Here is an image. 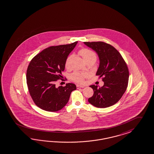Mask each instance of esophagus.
Returning <instances> with one entry per match:
<instances>
[{
	"mask_svg": "<svg viewBox=\"0 0 154 154\" xmlns=\"http://www.w3.org/2000/svg\"><path fill=\"white\" fill-rule=\"evenodd\" d=\"M76 87H77V88H84L85 87V86H83V85H76Z\"/></svg>",
	"mask_w": 154,
	"mask_h": 154,
	"instance_id": "1",
	"label": "esophagus"
}]
</instances>
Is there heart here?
Here are the masks:
<instances>
[{
    "mask_svg": "<svg viewBox=\"0 0 154 154\" xmlns=\"http://www.w3.org/2000/svg\"><path fill=\"white\" fill-rule=\"evenodd\" d=\"M79 54L85 59L86 62L92 59H97V55L95 52L90 49L83 48L79 51ZM72 55H69L65 60L64 67L67 70L71 69V63L72 60ZM86 76V74L79 72H74L71 75V79L78 83H83L84 82V78Z\"/></svg>",
    "mask_w": 154,
    "mask_h": 154,
    "instance_id": "1",
    "label": "heart"
}]
</instances>
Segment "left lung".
Returning <instances> with one entry per match:
<instances>
[{"mask_svg": "<svg viewBox=\"0 0 154 154\" xmlns=\"http://www.w3.org/2000/svg\"><path fill=\"white\" fill-rule=\"evenodd\" d=\"M85 45L97 52L100 64L97 75L102 78L104 85L97 88L90 86L94 90L88 102L97 108H106L118 102L125 92L129 78V71L119 52L104 42H85Z\"/></svg>", "mask_w": 154, "mask_h": 154, "instance_id": "obj_1", "label": "left lung"}]
</instances>
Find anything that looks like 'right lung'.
<instances>
[{"label": "right lung", "mask_w": 154, "mask_h": 154, "mask_svg": "<svg viewBox=\"0 0 154 154\" xmlns=\"http://www.w3.org/2000/svg\"><path fill=\"white\" fill-rule=\"evenodd\" d=\"M77 42L49 47L35 56L29 63L27 85L34 102L41 109L49 112L60 110L69 102L71 92L76 89L74 83L57 87L55 82L67 80L62 75L64 62Z\"/></svg>", "instance_id": "obj_1"}]
</instances>
